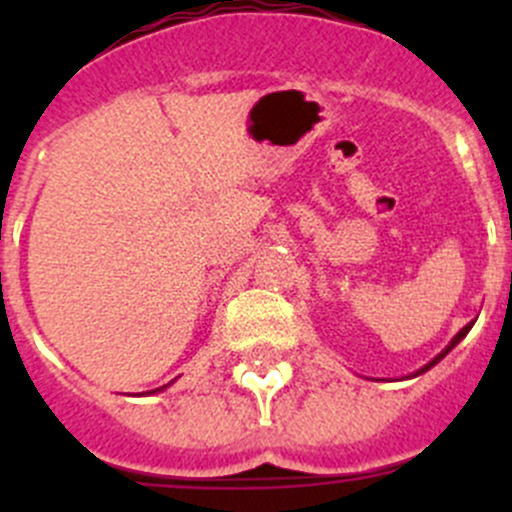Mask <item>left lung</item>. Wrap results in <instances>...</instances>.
Returning <instances> with one entry per match:
<instances>
[{"mask_svg": "<svg viewBox=\"0 0 512 512\" xmlns=\"http://www.w3.org/2000/svg\"><path fill=\"white\" fill-rule=\"evenodd\" d=\"M471 327H473V322H471V324H466V327H463V329H461V332H458V334H456V337H453V339H451V344H448V347H446V349H443V352H441V354H438V356H436V359H431V361H428V364H426V366H421V369H418L414 376H418V374H423V371H428V369H431V366H436V364H438V361H441V359H443V356H446L448 352H451V349H453V347H456V344H458V342H461V339H463V337H466V334H468V332H471Z\"/></svg>", "mask_w": 512, "mask_h": 512, "instance_id": "1", "label": "left lung"}]
</instances>
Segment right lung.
Wrapping results in <instances>:
<instances>
[{
    "mask_svg": "<svg viewBox=\"0 0 512 512\" xmlns=\"http://www.w3.org/2000/svg\"><path fill=\"white\" fill-rule=\"evenodd\" d=\"M165 386H170V384H165ZM165 386H160V389H153V391H148V394H156V391H163Z\"/></svg>",
    "mask_w": 512,
    "mask_h": 512,
    "instance_id": "add662e5",
    "label": "right lung"
}]
</instances>
